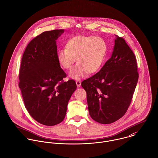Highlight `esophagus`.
Masks as SVG:
<instances>
[{"mask_svg": "<svg viewBox=\"0 0 158 158\" xmlns=\"http://www.w3.org/2000/svg\"><path fill=\"white\" fill-rule=\"evenodd\" d=\"M76 84H77V86L78 88H80V86H81V81L80 80H77L76 81Z\"/></svg>", "mask_w": 158, "mask_h": 158, "instance_id": "34e87169", "label": "esophagus"}]
</instances>
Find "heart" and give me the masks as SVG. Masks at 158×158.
<instances>
[{"label":"heart","mask_w":158,"mask_h":158,"mask_svg":"<svg viewBox=\"0 0 158 158\" xmlns=\"http://www.w3.org/2000/svg\"><path fill=\"white\" fill-rule=\"evenodd\" d=\"M107 50V44L102 38L81 35L70 40L65 48L60 49L57 58L65 69H70L77 60L78 64L70 70L69 75L80 79L87 73H94L99 70L104 61Z\"/></svg>","instance_id":"obj_1"}]
</instances>
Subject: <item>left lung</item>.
I'll return each instance as SVG.
<instances>
[{
	"instance_id": "left-lung-1",
	"label": "left lung",
	"mask_w": 158,
	"mask_h": 158,
	"mask_svg": "<svg viewBox=\"0 0 158 158\" xmlns=\"http://www.w3.org/2000/svg\"><path fill=\"white\" fill-rule=\"evenodd\" d=\"M111 57L99 72L85 80L89 114L102 124L113 123L126 113L138 80L134 53L122 37L115 35Z\"/></svg>"
}]
</instances>
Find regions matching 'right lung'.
I'll return each instance as SVG.
<instances>
[{"label":"right lung","mask_w":158,"mask_h":158,"mask_svg":"<svg viewBox=\"0 0 158 158\" xmlns=\"http://www.w3.org/2000/svg\"><path fill=\"white\" fill-rule=\"evenodd\" d=\"M64 30L44 31L27 45L21 62L19 88L25 107L38 122L53 126L63 121L68 102L77 88L57 58L56 40Z\"/></svg>","instance_id":"obj_1"}]
</instances>
